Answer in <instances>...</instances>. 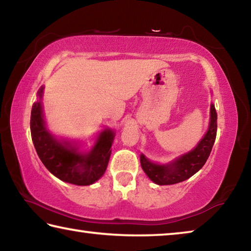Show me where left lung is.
Masks as SVG:
<instances>
[{"label": "left lung", "instance_id": "left-lung-1", "mask_svg": "<svg viewBox=\"0 0 251 251\" xmlns=\"http://www.w3.org/2000/svg\"><path fill=\"white\" fill-rule=\"evenodd\" d=\"M217 134V113L215 105H210V121L207 133L198 145L186 154L181 155L168 164L152 163L145 155H141L143 171L157 185H173L181 182L201 169L210 155Z\"/></svg>", "mask_w": 251, "mask_h": 251}]
</instances>
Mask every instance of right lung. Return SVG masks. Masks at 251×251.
Listing matches in <instances>:
<instances>
[{
    "label": "right lung",
    "instance_id": "obj_1",
    "mask_svg": "<svg viewBox=\"0 0 251 251\" xmlns=\"http://www.w3.org/2000/svg\"><path fill=\"white\" fill-rule=\"evenodd\" d=\"M43 90L42 86L37 92L40 100L33 104L31 113V135L37 155L58 179L78 186L94 184L107 168L115 133L108 128L101 131L87 152H80L76 144L58 141L46 128L41 103Z\"/></svg>",
    "mask_w": 251,
    "mask_h": 251
}]
</instances>
